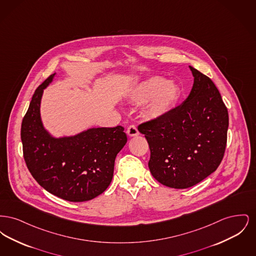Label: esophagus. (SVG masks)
Returning <instances> with one entry per match:
<instances>
[{"instance_id":"1","label":"esophagus","mask_w":256,"mask_h":256,"mask_svg":"<svg viewBox=\"0 0 256 256\" xmlns=\"http://www.w3.org/2000/svg\"><path fill=\"white\" fill-rule=\"evenodd\" d=\"M126 134H128V136H130V137H134V136L139 135V132H138V130H137V128H136L135 126L132 124V126H130L128 128Z\"/></svg>"}]
</instances>
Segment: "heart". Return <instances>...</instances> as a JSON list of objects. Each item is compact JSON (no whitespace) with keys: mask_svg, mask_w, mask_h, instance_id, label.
I'll return each instance as SVG.
<instances>
[{"mask_svg":"<svg viewBox=\"0 0 256 256\" xmlns=\"http://www.w3.org/2000/svg\"><path fill=\"white\" fill-rule=\"evenodd\" d=\"M180 95V87L160 76H152L141 82L130 96L135 104L146 102L145 115L148 119H158L169 113L178 102Z\"/></svg>","mask_w":256,"mask_h":256,"instance_id":"obj_1","label":"heart"}]
</instances>
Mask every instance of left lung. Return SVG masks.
Wrapping results in <instances>:
<instances>
[{
  "label": "left lung",
  "mask_w": 256,
  "mask_h": 256,
  "mask_svg": "<svg viewBox=\"0 0 256 256\" xmlns=\"http://www.w3.org/2000/svg\"><path fill=\"white\" fill-rule=\"evenodd\" d=\"M189 67L194 84L187 98L138 126L148 143L152 176L176 189L194 186L217 170L228 140V112L219 90L206 74Z\"/></svg>",
  "instance_id": "left-lung-1"
}]
</instances>
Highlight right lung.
Returning <instances> with one entry per match:
<instances>
[{"instance_id":"1","label":"right lung","mask_w":256,"mask_h":256,"mask_svg":"<svg viewBox=\"0 0 256 256\" xmlns=\"http://www.w3.org/2000/svg\"><path fill=\"white\" fill-rule=\"evenodd\" d=\"M56 73L37 87L21 126L26 167L45 190L68 202L90 200L104 193L114 163L128 138L124 128H93L70 137L54 138L40 117L43 90Z\"/></svg>"}]
</instances>
